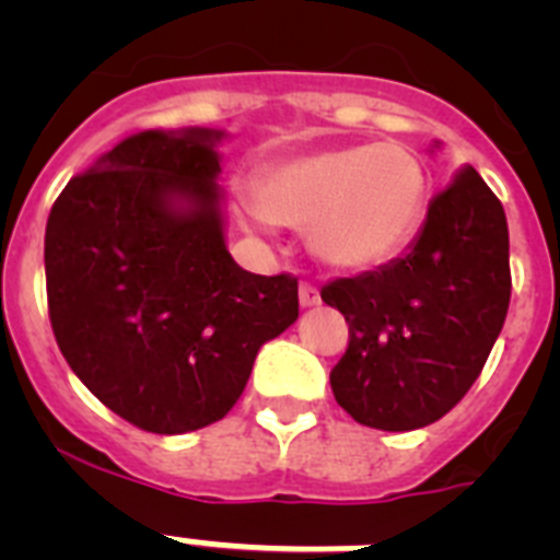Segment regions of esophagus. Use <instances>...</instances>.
Wrapping results in <instances>:
<instances>
[{
  "instance_id": "34e87169",
  "label": "esophagus",
  "mask_w": 560,
  "mask_h": 560,
  "mask_svg": "<svg viewBox=\"0 0 560 560\" xmlns=\"http://www.w3.org/2000/svg\"><path fill=\"white\" fill-rule=\"evenodd\" d=\"M300 305H303V308H314V305H319V291H316V285L308 283V280L300 283Z\"/></svg>"
}]
</instances>
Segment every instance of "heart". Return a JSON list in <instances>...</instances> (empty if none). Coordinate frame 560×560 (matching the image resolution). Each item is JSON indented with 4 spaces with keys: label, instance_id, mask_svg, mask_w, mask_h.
Segmentation results:
<instances>
[{
    "label": "heart",
    "instance_id": "b5f03b06",
    "mask_svg": "<svg viewBox=\"0 0 560 560\" xmlns=\"http://www.w3.org/2000/svg\"><path fill=\"white\" fill-rule=\"evenodd\" d=\"M427 190V171L409 148H334L269 167L249 215L308 226L311 249L325 264L368 269L409 244Z\"/></svg>",
    "mask_w": 560,
    "mask_h": 560
}]
</instances>
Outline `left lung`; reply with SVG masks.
Segmentation results:
<instances>
[{"label": "left lung", "mask_w": 560, "mask_h": 560, "mask_svg": "<svg viewBox=\"0 0 560 560\" xmlns=\"http://www.w3.org/2000/svg\"><path fill=\"white\" fill-rule=\"evenodd\" d=\"M323 300L348 323L330 389L355 423L412 432L457 407L491 355L511 305L502 201L474 167L429 201L404 257L336 277Z\"/></svg>", "instance_id": "left-lung-1"}]
</instances>
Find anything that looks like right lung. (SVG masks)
<instances>
[{"label":"right lung","mask_w":560,"mask_h":560,"mask_svg":"<svg viewBox=\"0 0 560 560\" xmlns=\"http://www.w3.org/2000/svg\"><path fill=\"white\" fill-rule=\"evenodd\" d=\"M221 131H142L63 187L47 219L49 325L72 373L142 432L224 418L260 345L296 316L294 275L224 246Z\"/></svg>","instance_id":"obj_1"}]
</instances>
